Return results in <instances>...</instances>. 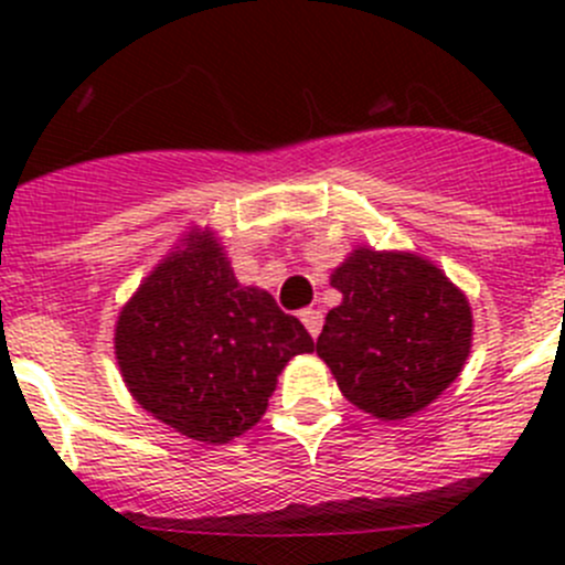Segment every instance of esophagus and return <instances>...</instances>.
I'll return each mask as SVG.
<instances>
[{"label": "esophagus", "mask_w": 565, "mask_h": 565, "mask_svg": "<svg viewBox=\"0 0 565 565\" xmlns=\"http://www.w3.org/2000/svg\"><path fill=\"white\" fill-rule=\"evenodd\" d=\"M300 319H303L306 330H309V333L317 339L319 330H322V322H324L322 311H319V309H303V311H300Z\"/></svg>", "instance_id": "1"}]
</instances>
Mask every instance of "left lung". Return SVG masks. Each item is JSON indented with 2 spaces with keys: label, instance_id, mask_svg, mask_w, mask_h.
<instances>
[{
  "label": "left lung",
  "instance_id": "obj_1",
  "mask_svg": "<svg viewBox=\"0 0 565 565\" xmlns=\"http://www.w3.org/2000/svg\"><path fill=\"white\" fill-rule=\"evenodd\" d=\"M330 284L344 300L324 317L317 355L355 407L383 420L407 418L459 377L470 303L435 265L358 248Z\"/></svg>",
  "mask_w": 565,
  "mask_h": 565
}]
</instances>
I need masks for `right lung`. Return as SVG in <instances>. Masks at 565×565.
<instances>
[{"instance_id":"1","label":"right lung","mask_w":565,"mask_h":565,"mask_svg":"<svg viewBox=\"0 0 565 565\" xmlns=\"http://www.w3.org/2000/svg\"><path fill=\"white\" fill-rule=\"evenodd\" d=\"M136 402L202 443H230L265 415L289 358L315 350L298 317L241 287L210 235L174 250L141 284L114 333Z\"/></svg>"}]
</instances>
